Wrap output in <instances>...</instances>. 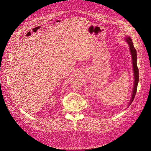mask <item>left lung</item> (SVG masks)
<instances>
[{
  "label": "left lung",
  "instance_id": "1",
  "mask_svg": "<svg viewBox=\"0 0 151 151\" xmlns=\"http://www.w3.org/2000/svg\"><path fill=\"white\" fill-rule=\"evenodd\" d=\"M126 42L129 45V50L131 54V57H132V66H133V71H134V88L132 90V96L130 99L129 104L128 107L131 104L132 102L133 101L136 92H137V86H138V83L139 81V72H138V68L137 67V51L134 48V46L133 45L132 40L131 38L128 37H126Z\"/></svg>",
  "mask_w": 151,
  "mask_h": 151
}]
</instances>
